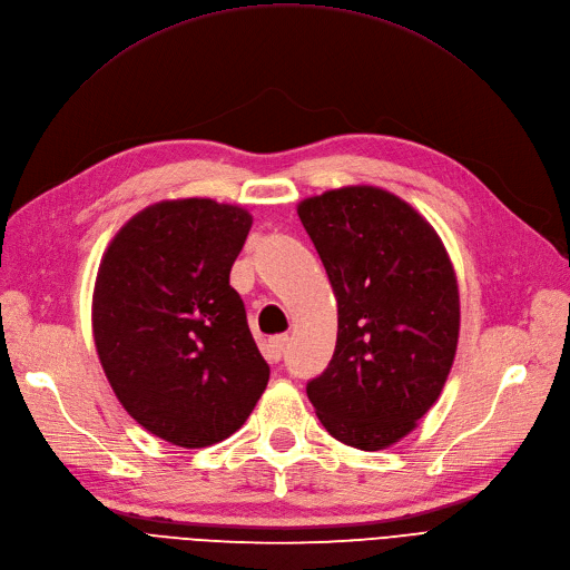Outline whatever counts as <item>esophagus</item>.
Wrapping results in <instances>:
<instances>
[{
	"label": "esophagus",
	"mask_w": 570,
	"mask_h": 570,
	"mask_svg": "<svg viewBox=\"0 0 570 570\" xmlns=\"http://www.w3.org/2000/svg\"><path fill=\"white\" fill-rule=\"evenodd\" d=\"M285 345H287V336L285 334H278V336H271L264 345V357L268 362H278L283 357L285 352Z\"/></svg>",
	"instance_id": "1"
}]
</instances>
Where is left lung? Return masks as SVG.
Wrapping results in <instances>:
<instances>
[{
    "mask_svg": "<svg viewBox=\"0 0 570 570\" xmlns=\"http://www.w3.org/2000/svg\"><path fill=\"white\" fill-rule=\"evenodd\" d=\"M296 213L338 304L334 357L308 399L336 441L385 450L445 387L459 341L454 266L436 229L383 187L327 189Z\"/></svg>",
    "mask_w": 570,
    "mask_h": 570,
    "instance_id": "obj_1",
    "label": "left lung"
}]
</instances>
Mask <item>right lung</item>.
<instances>
[{
	"mask_svg": "<svg viewBox=\"0 0 570 570\" xmlns=\"http://www.w3.org/2000/svg\"><path fill=\"white\" fill-rule=\"evenodd\" d=\"M253 227L234 204L157 202L108 243L92 292V336L122 409L157 439L206 448L253 413L268 364L229 271Z\"/></svg>",
	"mask_w": 570,
	"mask_h": 570,
	"instance_id": "obj_1",
	"label": "right lung"
}]
</instances>
